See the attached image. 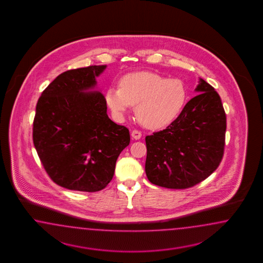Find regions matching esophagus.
<instances>
[{"label":"esophagus","mask_w":263,"mask_h":263,"mask_svg":"<svg viewBox=\"0 0 263 263\" xmlns=\"http://www.w3.org/2000/svg\"><path fill=\"white\" fill-rule=\"evenodd\" d=\"M131 136H132L133 139L139 140V139H141V137H142V133H141V131H139V130H133L132 133H131Z\"/></svg>","instance_id":"1"}]
</instances>
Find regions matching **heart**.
I'll list each match as a JSON object with an SVG mask.
<instances>
[{
    "mask_svg": "<svg viewBox=\"0 0 263 263\" xmlns=\"http://www.w3.org/2000/svg\"><path fill=\"white\" fill-rule=\"evenodd\" d=\"M120 88H110L106 102L111 111L121 116L136 105L138 120L145 127L159 129L172 123L183 110L187 90L178 79H167L152 72L129 73Z\"/></svg>",
    "mask_w": 263,
    "mask_h": 263,
    "instance_id": "b5f03b06",
    "label": "heart"
}]
</instances>
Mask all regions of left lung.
I'll return each instance as SVG.
<instances>
[{
	"mask_svg": "<svg viewBox=\"0 0 263 263\" xmlns=\"http://www.w3.org/2000/svg\"><path fill=\"white\" fill-rule=\"evenodd\" d=\"M196 91L166 129L145 137V174L152 184L190 188L207 178L223 159L227 118L220 96L202 79Z\"/></svg>",
	"mask_w": 263,
	"mask_h": 263,
	"instance_id": "1",
	"label": "left lung"
}]
</instances>
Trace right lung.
<instances>
[{
    "label": "right lung",
    "instance_id": "add662e5",
    "mask_svg": "<svg viewBox=\"0 0 263 263\" xmlns=\"http://www.w3.org/2000/svg\"><path fill=\"white\" fill-rule=\"evenodd\" d=\"M105 68L90 65L60 74L36 104L34 147L50 178L73 191L104 189L130 143L127 128L109 119L103 95L87 91Z\"/></svg>",
    "mask_w": 263,
    "mask_h": 263
}]
</instances>
